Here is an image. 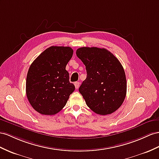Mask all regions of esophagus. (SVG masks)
Returning <instances> with one entry per match:
<instances>
[{
	"mask_svg": "<svg viewBox=\"0 0 159 159\" xmlns=\"http://www.w3.org/2000/svg\"><path fill=\"white\" fill-rule=\"evenodd\" d=\"M75 88L77 89L79 88V86H80V83L79 82H75Z\"/></svg>",
	"mask_w": 159,
	"mask_h": 159,
	"instance_id": "obj_1",
	"label": "esophagus"
}]
</instances>
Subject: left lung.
I'll use <instances>...</instances> for the list:
<instances>
[{
  "mask_svg": "<svg viewBox=\"0 0 159 159\" xmlns=\"http://www.w3.org/2000/svg\"><path fill=\"white\" fill-rule=\"evenodd\" d=\"M76 54L86 67L87 78L79 90L87 106L102 116L116 111L127 91L125 72L118 59L106 49L96 47L80 48Z\"/></svg>",
  "mask_w": 159,
  "mask_h": 159,
  "instance_id": "left-lung-1",
  "label": "left lung"
}]
</instances>
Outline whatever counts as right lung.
I'll list each match as a JSON object with an SVG mask.
<instances>
[{
	"label": "right lung",
	"instance_id": "1",
	"mask_svg": "<svg viewBox=\"0 0 159 159\" xmlns=\"http://www.w3.org/2000/svg\"><path fill=\"white\" fill-rule=\"evenodd\" d=\"M72 54L70 47L51 46L31 64L26 79V95L31 106L41 114H56L75 91L66 70Z\"/></svg>",
	"mask_w": 159,
	"mask_h": 159
}]
</instances>
